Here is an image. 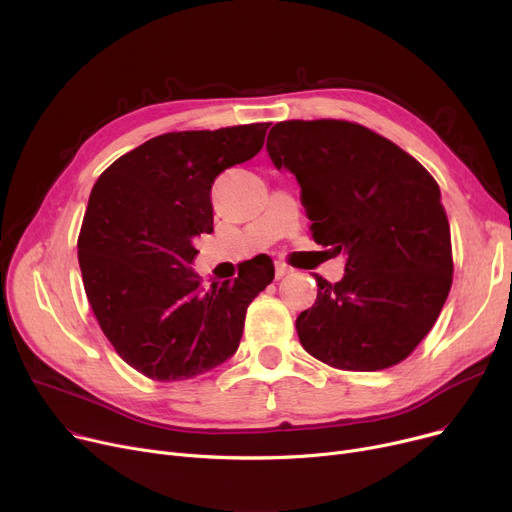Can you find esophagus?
I'll return each instance as SVG.
<instances>
[{
  "label": "esophagus",
  "mask_w": 512,
  "mask_h": 512,
  "mask_svg": "<svg viewBox=\"0 0 512 512\" xmlns=\"http://www.w3.org/2000/svg\"><path fill=\"white\" fill-rule=\"evenodd\" d=\"M292 270L290 267L286 265V263H276V278L280 280V278H284V276H288Z\"/></svg>",
  "instance_id": "1"
}]
</instances>
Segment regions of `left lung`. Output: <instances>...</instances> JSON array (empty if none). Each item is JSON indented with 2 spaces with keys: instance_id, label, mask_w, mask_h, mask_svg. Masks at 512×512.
<instances>
[{
  "instance_id": "obj_1",
  "label": "left lung",
  "mask_w": 512,
  "mask_h": 512,
  "mask_svg": "<svg viewBox=\"0 0 512 512\" xmlns=\"http://www.w3.org/2000/svg\"><path fill=\"white\" fill-rule=\"evenodd\" d=\"M267 153L297 176L313 240L346 255L340 282L315 276L317 301L297 317L303 348L351 371L405 361L452 284L438 182L392 141L344 120L278 122Z\"/></svg>"
}]
</instances>
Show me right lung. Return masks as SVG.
<instances>
[{
  "label": "right lung",
  "instance_id": "obj_1",
  "mask_svg": "<svg viewBox=\"0 0 512 512\" xmlns=\"http://www.w3.org/2000/svg\"><path fill=\"white\" fill-rule=\"evenodd\" d=\"M267 128L159 134L93 186L78 234L87 299L116 353L151 380H188L230 359L247 307L274 280V265L249 263L203 288L191 267L195 236L213 232V180L255 157Z\"/></svg>",
  "mask_w": 512,
  "mask_h": 512
}]
</instances>
